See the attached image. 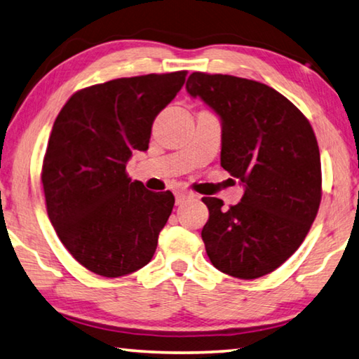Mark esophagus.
Instances as JSON below:
<instances>
[{
    "label": "esophagus",
    "instance_id": "1",
    "mask_svg": "<svg viewBox=\"0 0 359 359\" xmlns=\"http://www.w3.org/2000/svg\"><path fill=\"white\" fill-rule=\"evenodd\" d=\"M193 195L190 191H177L175 193V204H182L185 200H189Z\"/></svg>",
    "mask_w": 359,
    "mask_h": 359
}]
</instances>
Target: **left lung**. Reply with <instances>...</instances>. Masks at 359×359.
I'll list each match as a JSON object with an SVG mask.
<instances>
[{"instance_id":"8db88e82","label":"left lung","mask_w":359,"mask_h":359,"mask_svg":"<svg viewBox=\"0 0 359 359\" xmlns=\"http://www.w3.org/2000/svg\"><path fill=\"white\" fill-rule=\"evenodd\" d=\"M222 119V168L244 184L241 201L224 208L203 198L201 238L215 269L255 280L283 265L304 243L321 203L318 142L302 111L264 83L195 72L187 79Z\"/></svg>"}]
</instances>
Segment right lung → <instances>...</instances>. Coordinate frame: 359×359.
Listing matches in <instances>:
<instances>
[{"mask_svg":"<svg viewBox=\"0 0 359 359\" xmlns=\"http://www.w3.org/2000/svg\"><path fill=\"white\" fill-rule=\"evenodd\" d=\"M187 72L118 78L76 90L57 115L41 182L50 224L75 260L118 278L145 266L174 208L128 177L134 150L149 149L153 121Z\"/></svg>","mask_w":359,"mask_h":359,"instance_id":"right-lung-1","label":"right lung"}]
</instances>
